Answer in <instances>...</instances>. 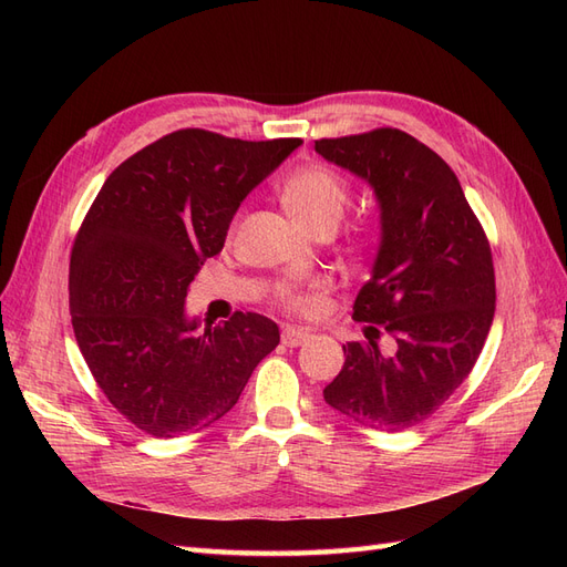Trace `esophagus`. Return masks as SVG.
<instances>
[{
	"mask_svg": "<svg viewBox=\"0 0 567 567\" xmlns=\"http://www.w3.org/2000/svg\"><path fill=\"white\" fill-rule=\"evenodd\" d=\"M281 340L288 348H300L302 342L310 340V331L298 329V326H286V329L281 331Z\"/></svg>",
	"mask_w": 567,
	"mask_h": 567,
	"instance_id": "obj_1",
	"label": "esophagus"
}]
</instances>
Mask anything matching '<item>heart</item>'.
<instances>
[{"label": "heart", "mask_w": 567, "mask_h": 567, "mask_svg": "<svg viewBox=\"0 0 567 567\" xmlns=\"http://www.w3.org/2000/svg\"><path fill=\"white\" fill-rule=\"evenodd\" d=\"M281 198L300 225L317 234L338 227L350 205V186L329 165L310 163L284 179ZM329 293L331 281L326 277L293 279L277 288V302L293 315L317 317L326 310Z\"/></svg>", "instance_id": "1"}]
</instances>
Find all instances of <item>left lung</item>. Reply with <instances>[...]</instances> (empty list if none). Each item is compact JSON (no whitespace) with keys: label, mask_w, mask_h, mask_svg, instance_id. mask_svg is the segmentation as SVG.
Masks as SVG:
<instances>
[{"label":"left lung","mask_w":567,"mask_h":567,"mask_svg":"<svg viewBox=\"0 0 567 567\" xmlns=\"http://www.w3.org/2000/svg\"><path fill=\"white\" fill-rule=\"evenodd\" d=\"M321 158L362 177L381 208V246L354 300L367 340L342 346L346 364L323 400L346 419L400 433L425 421L468 379L494 319L489 241L454 169L414 136L379 127L319 140ZM395 352L378 348L380 331Z\"/></svg>","instance_id":"8db88e82"}]
</instances>
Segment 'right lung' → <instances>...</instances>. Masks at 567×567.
<instances>
[{
	"label": "right lung",
	"instance_id": "obj_1",
	"mask_svg": "<svg viewBox=\"0 0 567 567\" xmlns=\"http://www.w3.org/2000/svg\"><path fill=\"white\" fill-rule=\"evenodd\" d=\"M302 140L177 130L120 163L71 252L80 352L109 402L153 437L198 433L238 402L279 326L255 312L198 329L184 302L238 205Z\"/></svg>",
	"mask_w": 567,
	"mask_h": 567
}]
</instances>
